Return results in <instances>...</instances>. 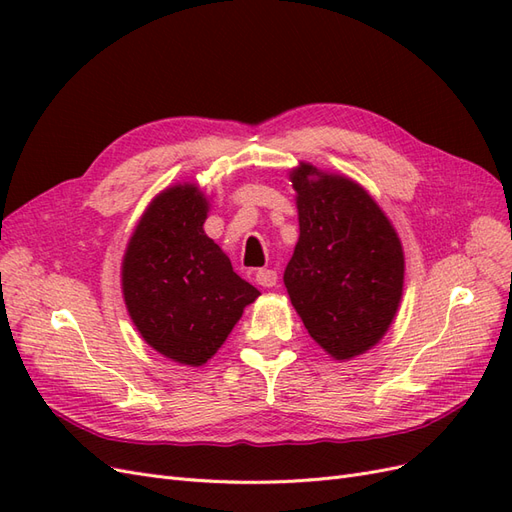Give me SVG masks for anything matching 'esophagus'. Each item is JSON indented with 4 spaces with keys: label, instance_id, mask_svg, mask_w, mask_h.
Returning <instances> with one entry per match:
<instances>
[{
    "label": "esophagus",
    "instance_id": "34e87169",
    "mask_svg": "<svg viewBox=\"0 0 512 512\" xmlns=\"http://www.w3.org/2000/svg\"><path fill=\"white\" fill-rule=\"evenodd\" d=\"M256 284L262 288H273L277 284V271L273 269H258L256 271Z\"/></svg>",
    "mask_w": 512,
    "mask_h": 512
}]
</instances>
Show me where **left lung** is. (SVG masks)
Segmentation results:
<instances>
[{
	"label": "left lung",
	"mask_w": 512,
	"mask_h": 512,
	"mask_svg": "<svg viewBox=\"0 0 512 512\" xmlns=\"http://www.w3.org/2000/svg\"><path fill=\"white\" fill-rule=\"evenodd\" d=\"M299 241L284 271L307 333L333 359L376 346L404 292V250L393 224L359 183L301 162Z\"/></svg>",
	"instance_id": "1"
}]
</instances>
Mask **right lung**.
<instances>
[{
	"label": "right lung",
	"mask_w": 512,
	"mask_h": 512,
	"mask_svg": "<svg viewBox=\"0 0 512 512\" xmlns=\"http://www.w3.org/2000/svg\"><path fill=\"white\" fill-rule=\"evenodd\" d=\"M209 203L194 183L151 200L121 262L128 314L145 342L181 365H205L258 290L203 230Z\"/></svg>",
	"instance_id": "add662e5"
}]
</instances>
